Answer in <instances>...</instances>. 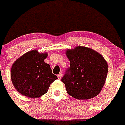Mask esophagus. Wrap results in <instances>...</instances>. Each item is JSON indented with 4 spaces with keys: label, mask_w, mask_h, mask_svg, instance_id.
<instances>
[{
    "label": "esophagus",
    "mask_w": 125,
    "mask_h": 125,
    "mask_svg": "<svg viewBox=\"0 0 125 125\" xmlns=\"http://www.w3.org/2000/svg\"><path fill=\"white\" fill-rule=\"evenodd\" d=\"M62 74H58V78L59 79H61V77H62Z\"/></svg>",
    "instance_id": "obj_1"
}]
</instances>
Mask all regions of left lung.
<instances>
[{"mask_svg":"<svg viewBox=\"0 0 125 125\" xmlns=\"http://www.w3.org/2000/svg\"><path fill=\"white\" fill-rule=\"evenodd\" d=\"M70 67L61 81L69 95L79 100L95 97L101 92L108 73V64L97 51L87 47L67 50Z\"/></svg>","mask_w":125,"mask_h":125,"instance_id":"obj_1","label":"left lung"}]
</instances>
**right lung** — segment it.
Here are the masks:
<instances>
[{
    "mask_svg": "<svg viewBox=\"0 0 125 125\" xmlns=\"http://www.w3.org/2000/svg\"><path fill=\"white\" fill-rule=\"evenodd\" d=\"M48 53L32 50L14 62L10 75L13 86L21 95L35 98L45 94L50 84L58 79L44 61Z\"/></svg>",
    "mask_w": 125,
    "mask_h": 125,
    "instance_id": "add662e5",
    "label": "right lung"
}]
</instances>
